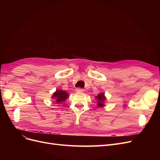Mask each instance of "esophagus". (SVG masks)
Instances as JSON below:
<instances>
[{
  "instance_id": "34e87169",
  "label": "esophagus",
  "mask_w": 160,
  "mask_h": 160,
  "mask_svg": "<svg viewBox=\"0 0 160 160\" xmlns=\"http://www.w3.org/2000/svg\"><path fill=\"white\" fill-rule=\"evenodd\" d=\"M83 89H82V88H77L76 89V91L77 92H79V93H80V92H83Z\"/></svg>"
}]
</instances>
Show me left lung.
<instances>
[{
    "instance_id": "8db88e82",
    "label": "left lung",
    "mask_w": 160,
    "mask_h": 160,
    "mask_svg": "<svg viewBox=\"0 0 160 160\" xmlns=\"http://www.w3.org/2000/svg\"><path fill=\"white\" fill-rule=\"evenodd\" d=\"M96 99H98V106L99 107H103V106L104 105L103 104V102L105 100V98L104 96V93H101V94H99L98 96L96 97Z\"/></svg>"
}]
</instances>
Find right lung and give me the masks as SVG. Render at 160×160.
Segmentation results:
<instances>
[{
    "instance_id": "right-lung-1",
    "label": "right lung",
    "mask_w": 160,
    "mask_h": 160,
    "mask_svg": "<svg viewBox=\"0 0 160 160\" xmlns=\"http://www.w3.org/2000/svg\"><path fill=\"white\" fill-rule=\"evenodd\" d=\"M67 98H68V94L67 92L62 90H57L52 96V98H55L56 99L57 103L64 101Z\"/></svg>"
}]
</instances>
